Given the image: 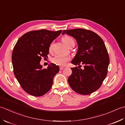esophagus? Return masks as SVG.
Instances as JSON below:
<instances>
[{"label": "esophagus", "mask_w": 125, "mask_h": 125, "mask_svg": "<svg viewBox=\"0 0 125 125\" xmlns=\"http://www.w3.org/2000/svg\"><path fill=\"white\" fill-rule=\"evenodd\" d=\"M63 69H64V67H60V69L61 70H63Z\"/></svg>", "instance_id": "obj_1"}]
</instances>
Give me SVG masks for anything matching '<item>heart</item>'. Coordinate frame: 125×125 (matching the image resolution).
Returning <instances> with one entry per match:
<instances>
[{"instance_id":"b5f03b06","label":"heart","mask_w":125,"mask_h":125,"mask_svg":"<svg viewBox=\"0 0 125 125\" xmlns=\"http://www.w3.org/2000/svg\"><path fill=\"white\" fill-rule=\"evenodd\" d=\"M62 41L64 43L67 45V46L69 47L70 45L72 44H75V41H74L73 39L71 38V37L65 35L63 36L62 39ZM53 48V43H52L50 44L49 46V50H51ZM70 60V58L67 56H61V55H56L54 57L52 58V62L55 63V64L61 65V66H64L66 64H67V62Z\"/></svg>"}]
</instances>
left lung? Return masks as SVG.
Returning a JSON list of instances; mask_svg holds the SVG:
<instances>
[{"mask_svg":"<svg viewBox=\"0 0 125 125\" xmlns=\"http://www.w3.org/2000/svg\"><path fill=\"white\" fill-rule=\"evenodd\" d=\"M64 34L73 37L78 44L77 52L71 63L84 65V69L71 68L69 84L79 94H91L99 88L107 76L110 58L104 42L95 33L83 28L64 30L62 34Z\"/></svg>","mask_w":125,"mask_h":125,"instance_id":"left-lung-1","label":"left lung"}]
</instances>
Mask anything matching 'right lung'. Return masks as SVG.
<instances>
[{"mask_svg": "<svg viewBox=\"0 0 125 125\" xmlns=\"http://www.w3.org/2000/svg\"><path fill=\"white\" fill-rule=\"evenodd\" d=\"M61 32V30L31 31L23 34L16 43L12 55L13 72L21 86L28 94L42 96L51 89L59 67L50 63L47 69H42L40 62L42 57H48L50 44Z\"/></svg>", "mask_w": 125, "mask_h": 125, "instance_id": "add662e5", "label": "right lung"}]
</instances>
